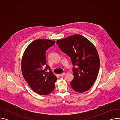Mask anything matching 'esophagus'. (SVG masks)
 Returning <instances> with one entry per match:
<instances>
[{"label": "esophagus", "instance_id": "esophagus-1", "mask_svg": "<svg viewBox=\"0 0 120 120\" xmlns=\"http://www.w3.org/2000/svg\"><path fill=\"white\" fill-rule=\"evenodd\" d=\"M59 75H60V76H61V77H64V75H65V73L61 74H60Z\"/></svg>", "mask_w": 120, "mask_h": 120}]
</instances>
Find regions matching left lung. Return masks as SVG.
Returning <instances> with one entry per match:
<instances>
[{
  "mask_svg": "<svg viewBox=\"0 0 120 120\" xmlns=\"http://www.w3.org/2000/svg\"><path fill=\"white\" fill-rule=\"evenodd\" d=\"M56 43L61 51L70 57L74 66L72 88L78 93L88 91L95 82L100 68L95 47L86 38L78 34L58 40Z\"/></svg>",
  "mask_w": 120,
  "mask_h": 120,
  "instance_id": "8db88e82",
  "label": "left lung"
}]
</instances>
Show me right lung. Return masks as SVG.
<instances>
[{
	"label": "right lung",
	"mask_w": 120,
	"mask_h": 120,
	"mask_svg": "<svg viewBox=\"0 0 120 120\" xmlns=\"http://www.w3.org/2000/svg\"><path fill=\"white\" fill-rule=\"evenodd\" d=\"M55 43V41L48 39L36 40L26 47L22 57L23 76L31 88L40 95L49 94L55 87L57 77L46 64L45 58L46 51Z\"/></svg>",
	"instance_id": "right-lung-1"
}]
</instances>
